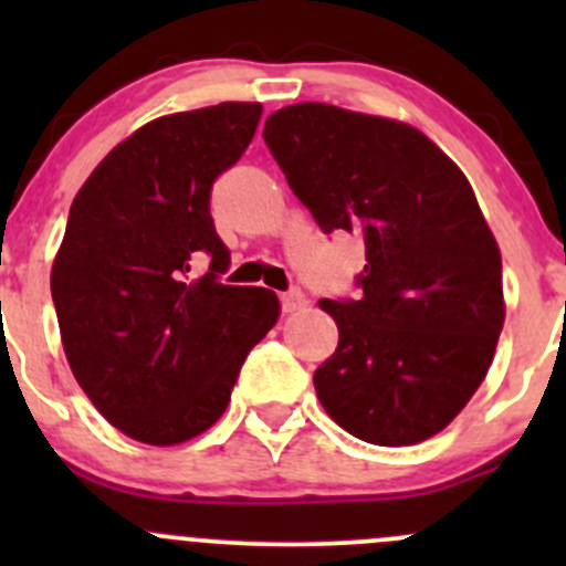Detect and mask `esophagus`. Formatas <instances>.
Returning <instances> with one entry per match:
<instances>
[{
	"label": "esophagus",
	"instance_id": "obj_1",
	"mask_svg": "<svg viewBox=\"0 0 566 566\" xmlns=\"http://www.w3.org/2000/svg\"><path fill=\"white\" fill-rule=\"evenodd\" d=\"M279 304H282V312H295L301 310V306H306V298L298 287H293L287 290V293L279 295Z\"/></svg>",
	"mask_w": 566,
	"mask_h": 566
}]
</instances>
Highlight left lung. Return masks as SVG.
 Returning a JSON list of instances; mask_svg holds the SVG:
<instances>
[{
	"label": "left lung",
	"mask_w": 566,
	"mask_h": 566,
	"mask_svg": "<svg viewBox=\"0 0 566 566\" xmlns=\"http://www.w3.org/2000/svg\"><path fill=\"white\" fill-rule=\"evenodd\" d=\"M325 235L361 232L356 298H323L339 345L315 373L325 413L375 447H408L465 408L504 325L501 251L471 182L421 130L328 104L262 130Z\"/></svg>",
	"instance_id": "8db88e82"
}]
</instances>
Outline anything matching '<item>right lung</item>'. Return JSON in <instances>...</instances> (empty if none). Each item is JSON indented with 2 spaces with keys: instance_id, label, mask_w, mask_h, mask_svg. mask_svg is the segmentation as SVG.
Returning <instances> with one entry per match:
<instances>
[{
  "instance_id": "1",
  "label": "right lung",
  "mask_w": 566,
  "mask_h": 566,
  "mask_svg": "<svg viewBox=\"0 0 566 566\" xmlns=\"http://www.w3.org/2000/svg\"><path fill=\"white\" fill-rule=\"evenodd\" d=\"M260 114L219 104L153 119L71 205L51 268L62 347L101 416L134 441L172 447L213 427L279 317L271 290L221 282L230 249L210 216L216 177L247 153Z\"/></svg>"
}]
</instances>
